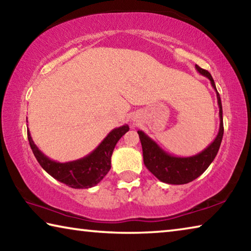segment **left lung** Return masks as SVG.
Wrapping results in <instances>:
<instances>
[{"instance_id":"left-lung-1","label":"left lung","mask_w":251,"mask_h":251,"mask_svg":"<svg viewBox=\"0 0 251 251\" xmlns=\"http://www.w3.org/2000/svg\"><path fill=\"white\" fill-rule=\"evenodd\" d=\"M198 73L205 76L210 80V84L217 94V100L219 106V131L216 138L210 145H208L202 151L189 157H178L168 154L158 144L147 136L143 130L137 133L141 139L143 147L144 164L152 175L158 178L160 181L172 185H182L193 181L209 167V165L215 159L219 151L224 135V123H223V106L220 100L219 93L217 92L212 76L206 70H202L198 65L195 66Z\"/></svg>"}]
</instances>
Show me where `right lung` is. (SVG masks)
Wrapping results in <instances>:
<instances>
[{"label": "right lung", "mask_w": 251, "mask_h": 251, "mask_svg": "<svg viewBox=\"0 0 251 251\" xmlns=\"http://www.w3.org/2000/svg\"><path fill=\"white\" fill-rule=\"evenodd\" d=\"M128 130V125L114 128L112 131H109L103 142L87 156L73 161H67V163H58L44 155L34 144L28 129L27 138L34 156L46 173L72 188L83 189L96 186L109 172L110 158H112L114 148L122 136Z\"/></svg>", "instance_id": "add662e5"}]
</instances>
